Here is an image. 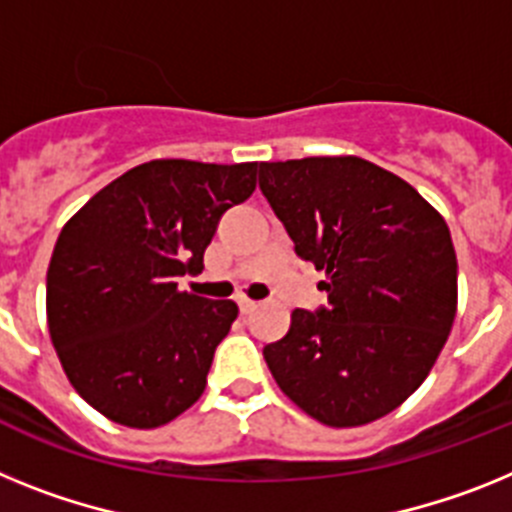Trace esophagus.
<instances>
[{
  "label": "esophagus",
  "instance_id": "obj_1",
  "mask_svg": "<svg viewBox=\"0 0 512 512\" xmlns=\"http://www.w3.org/2000/svg\"><path fill=\"white\" fill-rule=\"evenodd\" d=\"M239 309H242L244 314H250V311L257 309V301L247 299V296H239Z\"/></svg>",
  "mask_w": 512,
  "mask_h": 512
}]
</instances>
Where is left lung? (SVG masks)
<instances>
[{
	"label": "left lung",
	"mask_w": 512,
	"mask_h": 512,
	"mask_svg": "<svg viewBox=\"0 0 512 512\" xmlns=\"http://www.w3.org/2000/svg\"><path fill=\"white\" fill-rule=\"evenodd\" d=\"M260 190L296 255L327 273V306L293 311L286 337L262 350L273 379L330 428L389 415L425 381L456 317L446 221L361 157L260 162Z\"/></svg>",
	"instance_id": "8db88e82"
}]
</instances>
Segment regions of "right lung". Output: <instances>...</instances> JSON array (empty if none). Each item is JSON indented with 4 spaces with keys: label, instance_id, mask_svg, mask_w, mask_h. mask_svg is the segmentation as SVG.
I'll list each match as a JSON object with an SVG mask.
<instances>
[{
    "label": "right lung",
    "instance_id": "add662e5",
    "mask_svg": "<svg viewBox=\"0 0 512 512\" xmlns=\"http://www.w3.org/2000/svg\"><path fill=\"white\" fill-rule=\"evenodd\" d=\"M257 162L154 159L92 195L61 229L46 275L48 332L79 397L126 428L193 407L239 309L180 291Z\"/></svg>",
    "mask_w": 512,
    "mask_h": 512
}]
</instances>
